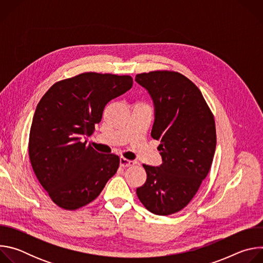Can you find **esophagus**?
Listing matches in <instances>:
<instances>
[{"mask_svg":"<svg viewBox=\"0 0 263 263\" xmlns=\"http://www.w3.org/2000/svg\"><path fill=\"white\" fill-rule=\"evenodd\" d=\"M135 163H136L135 161L126 159V158H124V157H121V159H120V164H121V166H123V167H129V166L134 165Z\"/></svg>","mask_w":263,"mask_h":263,"instance_id":"1","label":"esophagus"}]
</instances>
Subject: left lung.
I'll use <instances>...</instances> for the list:
<instances>
[{
  "instance_id": "left-lung-1",
  "label": "left lung",
  "mask_w": 263,
  "mask_h": 263,
  "mask_svg": "<svg viewBox=\"0 0 263 263\" xmlns=\"http://www.w3.org/2000/svg\"><path fill=\"white\" fill-rule=\"evenodd\" d=\"M151 95L155 122L151 136L160 141V166L143 164L144 184L136 190L154 214L170 215L189 205L208 175L216 145L212 112L197 85L174 70L136 74Z\"/></svg>"
}]
</instances>
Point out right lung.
<instances>
[{
    "instance_id": "add662e5",
    "label": "right lung",
    "mask_w": 263,
    "mask_h": 263,
    "mask_svg": "<svg viewBox=\"0 0 263 263\" xmlns=\"http://www.w3.org/2000/svg\"><path fill=\"white\" fill-rule=\"evenodd\" d=\"M131 76L87 71L53 84L37 104L29 135L32 168L51 200L66 210L99 197L120 165L82 141L102 120L106 104L129 90Z\"/></svg>"
}]
</instances>
